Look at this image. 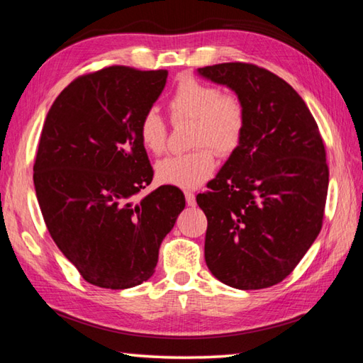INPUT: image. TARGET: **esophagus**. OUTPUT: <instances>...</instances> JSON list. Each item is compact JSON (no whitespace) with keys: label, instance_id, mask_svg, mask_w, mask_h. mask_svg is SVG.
<instances>
[{"label":"esophagus","instance_id":"obj_1","mask_svg":"<svg viewBox=\"0 0 363 363\" xmlns=\"http://www.w3.org/2000/svg\"><path fill=\"white\" fill-rule=\"evenodd\" d=\"M184 195H186V201H187V206H195L196 204V200H195V195L194 192H184Z\"/></svg>","mask_w":363,"mask_h":363}]
</instances>
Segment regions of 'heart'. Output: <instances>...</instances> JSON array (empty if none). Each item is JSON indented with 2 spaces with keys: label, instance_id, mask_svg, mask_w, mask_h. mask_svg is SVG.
<instances>
[{
  "label": "heart",
  "instance_id": "obj_1",
  "mask_svg": "<svg viewBox=\"0 0 363 363\" xmlns=\"http://www.w3.org/2000/svg\"><path fill=\"white\" fill-rule=\"evenodd\" d=\"M168 109L174 123L194 122L190 146L196 149L157 162L155 177L164 186L196 189L214 174L216 159L211 148L225 157L240 146L246 128L245 104L233 94H222L216 85L186 77L169 98ZM138 135L149 154L159 155L167 149L168 128L155 109L143 114Z\"/></svg>",
  "mask_w": 363,
  "mask_h": 363
}]
</instances>
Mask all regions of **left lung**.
Segmentation results:
<instances>
[{"mask_svg": "<svg viewBox=\"0 0 363 363\" xmlns=\"http://www.w3.org/2000/svg\"><path fill=\"white\" fill-rule=\"evenodd\" d=\"M232 89L246 109L240 146L196 203L208 217L204 260L230 287L278 284L322 228L325 147L306 103L284 79L252 63L199 68Z\"/></svg>", "mask_w": 363, "mask_h": 363, "instance_id": "left-lung-1", "label": "left lung"}]
</instances>
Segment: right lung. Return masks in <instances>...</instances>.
Wrapping results in <instances>:
<instances>
[{
  "instance_id": "right-lung-1",
  "label": "right lung",
  "mask_w": 363,
  "mask_h": 363,
  "mask_svg": "<svg viewBox=\"0 0 363 363\" xmlns=\"http://www.w3.org/2000/svg\"><path fill=\"white\" fill-rule=\"evenodd\" d=\"M168 71L109 67L79 76L45 117L33 167L52 240L90 284L135 287L155 272L159 249L186 199L162 186L133 199L154 171L138 135Z\"/></svg>"
}]
</instances>
